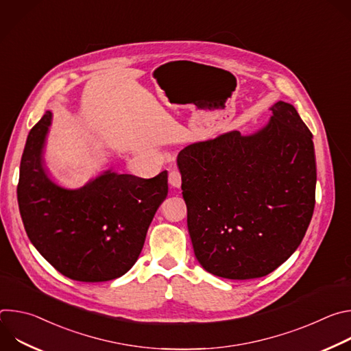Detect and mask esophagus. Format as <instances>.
Masks as SVG:
<instances>
[{
  "label": "esophagus",
  "mask_w": 351,
  "mask_h": 351,
  "mask_svg": "<svg viewBox=\"0 0 351 351\" xmlns=\"http://www.w3.org/2000/svg\"><path fill=\"white\" fill-rule=\"evenodd\" d=\"M168 180H169V184L173 186V187H180L182 184V175L178 169H171L169 175H168Z\"/></svg>",
  "instance_id": "1"
}]
</instances>
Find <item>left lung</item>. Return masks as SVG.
I'll return each instance as SVG.
<instances>
[{
  "label": "left lung",
  "instance_id": "1",
  "mask_svg": "<svg viewBox=\"0 0 351 351\" xmlns=\"http://www.w3.org/2000/svg\"><path fill=\"white\" fill-rule=\"evenodd\" d=\"M269 123L187 145L178 156L187 228L202 267L226 279L275 271L302 243L315 206L313 134L291 104Z\"/></svg>",
  "mask_w": 351,
  "mask_h": 351
}]
</instances>
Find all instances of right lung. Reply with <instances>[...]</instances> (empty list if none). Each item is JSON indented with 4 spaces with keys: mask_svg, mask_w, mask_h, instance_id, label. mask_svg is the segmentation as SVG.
Wrapping results in <instances>:
<instances>
[{
    "mask_svg": "<svg viewBox=\"0 0 351 351\" xmlns=\"http://www.w3.org/2000/svg\"><path fill=\"white\" fill-rule=\"evenodd\" d=\"M51 112L32 128L21 160L18 204L37 252L79 282H106L137 261L147 229L168 195V173L152 179L107 171L77 190L49 180L43 147Z\"/></svg>",
    "mask_w": 351,
    "mask_h": 351,
    "instance_id": "obj_1",
    "label": "right lung"
}]
</instances>
